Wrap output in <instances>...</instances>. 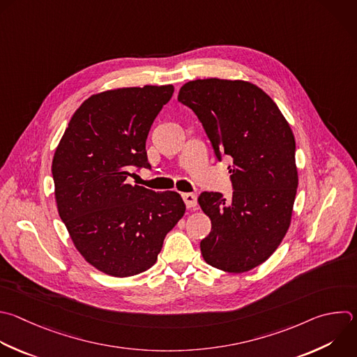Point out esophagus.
Here are the masks:
<instances>
[{"instance_id": "1", "label": "esophagus", "mask_w": 357, "mask_h": 357, "mask_svg": "<svg viewBox=\"0 0 357 357\" xmlns=\"http://www.w3.org/2000/svg\"><path fill=\"white\" fill-rule=\"evenodd\" d=\"M182 199L185 200V204L188 208L196 207L197 204V196L195 193H182Z\"/></svg>"}]
</instances>
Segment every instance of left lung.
Instances as JSON below:
<instances>
[{"label": "left lung", "instance_id": "8db88e82", "mask_svg": "<svg viewBox=\"0 0 357 357\" xmlns=\"http://www.w3.org/2000/svg\"><path fill=\"white\" fill-rule=\"evenodd\" d=\"M178 100L197 116L217 160L232 158V197L197 199L211 220L202 255L220 271L248 272L276 251L290 225L298 185L293 132L272 98L247 81H189Z\"/></svg>", "mask_w": 357, "mask_h": 357}]
</instances>
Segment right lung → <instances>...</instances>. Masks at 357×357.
<instances>
[{"instance_id":"add662e5","label":"right lung","mask_w":357,"mask_h":357,"mask_svg":"<svg viewBox=\"0 0 357 357\" xmlns=\"http://www.w3.org/2000/svg\"><path fill=\"white\" fill-rule=\"evenodd\" d=\"M172 93V85H146L92 95L56 149L52 174L60 218L78 252L106 275L150 269L185 214L179 193L128 182L132 169L151 168L146 140Z\"/></svg>"}]
</instances>
